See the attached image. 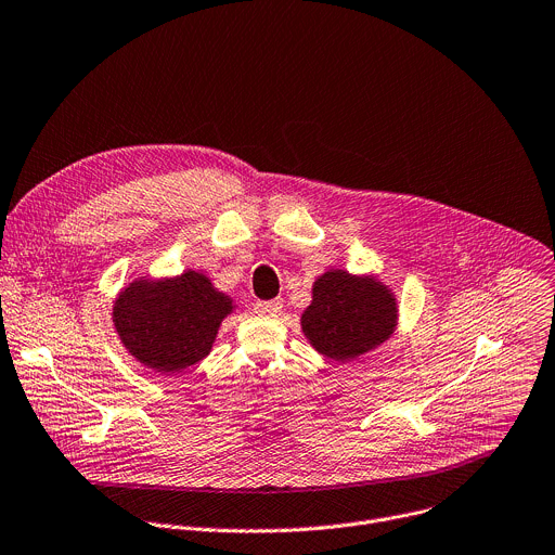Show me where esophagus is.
<instances>
[{
  "label": "esophagus",
  "instance_id": "34e87169",
  "mask_svg": "<svg viewBox=\"0 0 555 555\" xmlns=\"http://www.w3.org/2000/svg\"><path fill=\"white\" fill-rule=\"evenodd\" d=\"M256 313L258 315H269V318H275L280 311H282V301L280 299H271V301H256Z\"/></svg>",
  "mask_w": 555,
  "mask_h": 555
}]
</instances>
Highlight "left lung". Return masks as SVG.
Wrapping results in <instances>:
<instances>
[{
	"mask_svg": "<svg viewBox=\"0 0 555 555\" xmlns=\"http://www.w3.org/2000/svg\"><path fill=\"white\" fill-rule=\"evenodd\" d=\"M397 326V301L388 286L348 271H326L313 284L301 331L328 359L350 361L384 344Z\"/></svg>",
	"mask_w": 555,
	"mask_h": 555,
	"instance_id": "8db88e82",
	"label": "left lung"
}]
</instances>
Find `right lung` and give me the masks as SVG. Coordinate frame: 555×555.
Here are the masks:
<instances>
[{
	"label": "right lung",
	"instance_id": "add662e5",
	"mask_svg": "<svg viewBox=\"0 0 555 555\" xmlns=\"http://www.w3.org/2000/svg\"><path fill=\"white\" fill-rule=\"evenodd\" d=\"M233 299L198 271L171 280H137L114 301V326L143 365L160 375L182 373L211 352Z\"/></svg>",
	"mask_w": 555,
	"mask_h": 555
}]
</instances>
